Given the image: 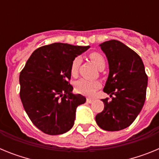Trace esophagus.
<instances>
[{"label":"esophagus","instance_id":"34e87169","mask_svg":"<svg viewBox=\"0 0 159 159\" xmlns=\"http://www.w3.org/2000/svg\"><path fill=\"white\" fill-rule=\"evenodd\" d=\"M94 99H92V98H87V102H88V103H92Z\"/></svg>","mask_w":159,"mask_h":159}]
</instances>
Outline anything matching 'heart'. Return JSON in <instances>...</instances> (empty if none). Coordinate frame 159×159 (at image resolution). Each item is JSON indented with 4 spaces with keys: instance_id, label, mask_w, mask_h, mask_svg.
Listing matches in <instances>:
<instances>
[{
    "instance_id": "b5f03b06",
    "label": "heart",
    "mask_w": 159,
    "mask_h": 159,
    "mask_svg": "<svg viewBox=\"0 0 159 159\" xmlns=\"http://www.w3.org/2000/svg\"><path fill=\"white\" fill-rule=\"evenodd\" d=\"M89 59L99 69L102 70L105 67V59L102 55L96 52H92L89 54ZM80 59L75 57L71 62L70 71L72 76H75L78 73ZM99 87V83L96 81H89L87 80H80L75 84V90L79 93L86 95H92L95 89Z\"/></svg>"
}]
</instances>
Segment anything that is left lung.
I'll return each mask as SVG.
<instances>
[{
  "label": "left lung",
  "mask_w": 159,
  "mask_h": 159,
  "mask_svg": "<svg viewBox=\"0 0 159 159\" xmlns=\"http://www.w3.org/2000/svg\"><path fill=\"white\" fill-rule=\"evenodd\" d=\"M109 63V76L103 92L110 95L102 99L103 111L97 114L99 127L117 131L129 127L141 111L146 99L147 75L142 59L134 51L116 40L100 44Z\"/></svg>",
  "instance_id": "obj_1"
}]
</instances>
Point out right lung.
Segmentation results:
<instances>
[{
    "label": "right lung",
    "instance_id": "add662e5",
    "mask_svg": "<svg viewBox=\"0 0 159 159\" xmlns=\"http://www.w3.org/2000/svg\"><path fill=\"white\" fill-rule=\"evenodd\" d=\"M89 46L53 43L36 49L20 73V97L32 123L50 135L64 134L73 127L75 111L86 102L71 93L73 60Z\"/></svg>",
    "mask_w": 159,
    "mask_h": 159
}]
</instances>
